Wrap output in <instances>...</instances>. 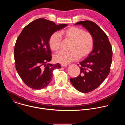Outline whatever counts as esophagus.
I'll return each mask as SVG.
<instances>
[{
	"label": "esophagus",
	"instance_id": "1",
	"mask_svg": "<svg viewBox=\"0 0 125 125\" xmlns=\"http://www.w3.org/2000/svg\"><path fill=\"white\" fill-rule=\"evenodd\" d=\"M61 67H62V68L67 67V65H64V64H61Z\"/></svg>",
	"mask_w": 125,
	"mask_h": 125
}]
</instances>
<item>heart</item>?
<instances>
[{"label":"heart","instance_id":"1","mask_svg":"<svg viewBox=\"0 0 125 125\" xmlns=\"http://www.w3.org/2000/svg\"><path fill=\"white\" fill-rule=\"evenodd\" d=\"M71 42L69 52H61L54 56V60L57 63L67 65L77 61L79 58L86 57L94 47V39L92 34L89 31L76 27H70L61 31L59 33H52L48 39L50 49L54 51L60 49L62 38Z\"/></svg>","mask_w":125,"mask_h":125}]
</instances>
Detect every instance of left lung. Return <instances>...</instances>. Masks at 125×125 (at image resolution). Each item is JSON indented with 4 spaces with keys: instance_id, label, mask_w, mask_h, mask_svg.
Wrapping results in <instances>:
<instances>
[{
    "instance_id": "left-lung-1",
    "label": "left lung",
    "mask_w": 125,
    "mask_h": 125,
    "mask_svg": "<svg viewBox=\"0 0 125 125\" xmlns=\"http://www.w3.org/2000/svg\"><path fill=\"white\" fill-rule=\"evenodd\" d=\"M75 25H82L92 34L94 39L93 51L85 60L80 62V74L77 78L70 79L76 90L87 93L97 88L108 76L112 60V48L107 35L94 22L83 21Z\"/></svg>"
}]
</instances>
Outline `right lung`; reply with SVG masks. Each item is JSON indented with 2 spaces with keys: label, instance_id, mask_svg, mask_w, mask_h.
Instances as JSON below:
<instances>
[{
  "label": "right lung",
  "instance_id": "add662e5",
  "mask_svg": "<svg viewBox=\"0 0 125 125\" xmlns=\"http://www.w3.org/2000/svg\"><path fill=\"white\" fill-rule=\"evenodd\" d=\"M67 26L40 18L27 25L19 34L14 47L15 67L28 86L38 90L44 88L52 80L53 70L61 68L59 63L47 64L52 58L48 39Z\"/></svg>",
  "mask_w": 125,
  "mask_h": 125
}]
</instances>
